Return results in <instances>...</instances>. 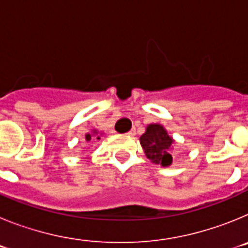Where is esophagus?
Masks as SVG:
<instances>
[{
    "mask_svg": "<svg viewBox=\"0 0 248 248\" xmlns=\"http://www.w3.org/2000/svg\"><path fill=\"white\" fill-rule=\"evenodd\" d=\"M128 135H130V137H134V135H135V129H131V130L128 133Z\"/></svg>",
    "mask_w": 248,
    "mask_h": 248,
    "instance_id": "34e87169",
    "label": "esophagus"
}]
</instances>
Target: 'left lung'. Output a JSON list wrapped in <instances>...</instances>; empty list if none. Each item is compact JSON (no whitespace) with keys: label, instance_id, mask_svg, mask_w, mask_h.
<instances>
[{"label":"left lung","instance_id":"1","mask_svg":"<svg viewBox=\"0 0 248 248\" xmlns=\"http://www.w3.org/2000/svg\"><path fill=\"white\" fill-rule=\"evenodd\" d=\"M174 138L170 137L164 125L161 124H149L141 137L140 144L145 156L153 164L161 166H170L172 164V145Z\"/></svg>","mask_w":248,"mask_h":248}]
</instances>
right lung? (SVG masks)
<instances>
[{"label": "right lung", "mask_w": 248, "mask_h": 248, "mask_svg": "<svg viewBox=\"0 0 248 248\" xmlns=\"http://www.w3.org/2000/svg\"><path fill=\"white\" fill-rule=\"evenodd\" d=\"M102 135H103L102 131L97 130V129H93L91 133H87V134H85V140H87V141H91L92 139L100 140V137H102Z\"/></svg>", "instance_id": "obj_1"}]
</instances>
